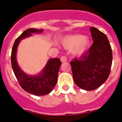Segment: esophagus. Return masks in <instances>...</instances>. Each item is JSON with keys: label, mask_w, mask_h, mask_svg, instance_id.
I'll return each mask as SVG.
<instances>
[{"label": "esophagus", "mask_w": 122, "mask_h": 122, "mask_svg": "<svg viewBox=\"0 0 122 122\" xmlns=\"http://www.w3.org/2000/svg\"><path fill=\"white\" fill-rule=\"evenodd\" d=\"M60 60H61V62H66V61H67V58H66L65 56H61V57H60Z\"/></svg>", "instance_id": "34e87169"}]
</instances>
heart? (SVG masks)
<instances>
[{
  "instance_id": "1",
  "label": "heart",
  "mask_w": 122,
  "mask_h": 122,
  "mask_svg": "<svg viewBox=\"0 0 122 122\" xmlns=\"http://www.w3.org/2000/svg\"><path fill=\"white\" fill-rule=\"evenodd\" d=\"M90 41L88 37L82 35L68 36L62 40V44L65 48L73 49L75 56H81L87 50L90 46Z\"/></svg>"
}]
</instances>
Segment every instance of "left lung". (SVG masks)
<instances>
[{
  "label": "left lung",
  "mask_w": 122,
  "mask_h": 122,
  "mask_svg": "<svg viewBox=\"0 0 122 122\" xmlns=\"http://www.w3.org/2000/svg\"><path fill=\"white\" fill-rule=\"evenodd\" d=\"M93 43L79 59L71 61L73 80L81 89L93 90L107 80L112 62V52L107 36L90 27Z\"/></svg>",
  "instance_id": "1"
}]
</instances>
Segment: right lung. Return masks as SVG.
Here are the masks:
<instances>
[{"label":"right lung","instance_id":"1","mask_svg":"<svg viewBox=\"0 0 122 122\" xmlns=\"http://www.w3.org/2000/svg\"><path fill=\"white\" fill-rule=\"evenodd\" d=\"M43 30L28 29L16 38L11 54V66L17 80L22 89L29 93L38 96L45 95L52 90L57 82V75L62 62L57 58L49 59L41 73L37 76H29L24 73L18 66L16 55L21 40L30 36L32 33H41Z\"/></svg>","mask_w":122,"mask_h":122}]
</instances>
